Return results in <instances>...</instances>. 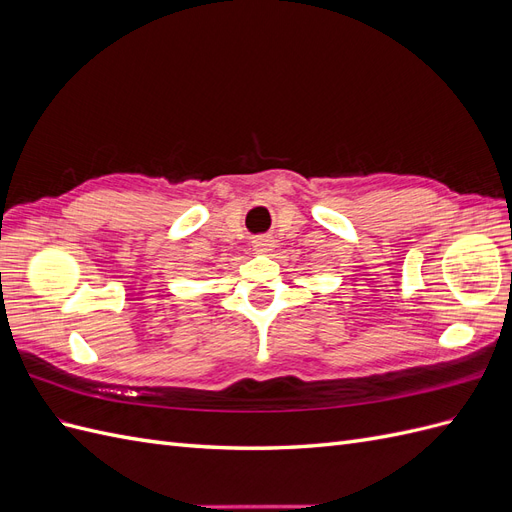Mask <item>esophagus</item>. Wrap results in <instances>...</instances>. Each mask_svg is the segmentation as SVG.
Wrapping results in <instances>:
<instances>
[{
	"instance_id": "34e87169",
	"label": "esophagus",
	"mask_w": 512,
	"mask_h": 512,
	"mask_svg": "<svg viewBox=\"0 0 512 512\" xmlns=\"http://www.w3.org/2000/svg\"><path fill=\"white\" fill-rule=\"evenodd\" d=\"M252 243H254V250H256V252H262V254L271 252L273 247H275V239L269 237V235H260V237H256Z\"/></svg>"
}]
</instances>
